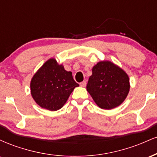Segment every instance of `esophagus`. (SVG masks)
I'll return each instance as SVG.
<instances>
[{
    "label": "esophagus",
    "instance_id": "1",
    "mask_svg": "<svg viewBox=\"0 0 157 157\" xmlns=\"http://www.w3.org/2000/svg\"><path fill=\"white\" fill-rule=\"evenodd\" d=\"M80 86L81 87H86V81H82V82H80Z\"/></svg>",
    "mask_w": 157,
    "mask_h": 157
}]
</instances>
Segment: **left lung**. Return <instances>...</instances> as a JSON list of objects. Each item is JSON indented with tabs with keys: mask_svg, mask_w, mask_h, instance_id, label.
I'll use <instances>...</instances> for the list:
<instances>
[{
	"mask_svg": "<svg viewBox=\"0 0 157 157\" xmlns=\"http://www.w3.org/2000/svg\"><path fill=\"white\" fill-rule=\"evenodd\" d=\"M86 89L99 107L112 109L122 104L128 96L129 77L111 61H100L93 67Z\"/></svg>",
	"mask_w": 157,
	"mask_h": 157,
	"instance_id": "1",
	"label": "left lung"
}]
</instances>
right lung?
Returning <instances> with one entry per match:
<instances>
[{"label":"right lung","instance_id":"right-lung-1","mask_svg":"<svg viewBox=\"0 0 157 157\" xmlns=\"http://www.w3.org/2000/svg\"><path fill=\"white\" fill-rule=\"evenodd\" d=\"M79 84L72 73L65 70L55 58H51L37 70L32 78L31 94L36 103L49 111L60 109Z\"/></svg>","mask_w":157,"mask_h":157}]
</instances>
